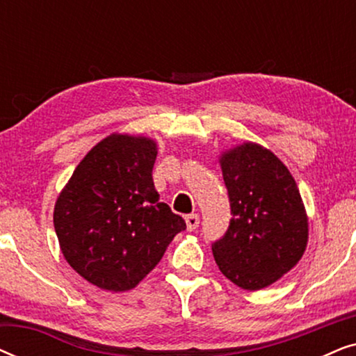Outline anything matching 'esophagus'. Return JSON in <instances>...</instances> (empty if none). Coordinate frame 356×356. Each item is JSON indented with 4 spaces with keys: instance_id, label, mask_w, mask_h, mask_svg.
<instances>
[{
    "instance_id": "obj_1",
    "label": "esophagus",
    "mask_w": 356,
    "mask_h": 356,
    "mask_svg": "<svg viewBox=\"0 0 356 356\" xmlns=\"http://www.w3.org/2000/svg\"><path fill=\"white\" fill-rule=\"evenodd\" d=\"M184 220H186L188 232H194L199 227V216H197V213H189V216L184 217Z\"/></svg>"
}]
</instances>
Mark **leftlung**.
Returning <instances> with one entry per match:
<instances>
[{"label":"left lung","mask_w":356,"mask_h":356,"mask_svg":"<svg viewBox=\"0 0 356 356\" xmlns=\"http://www.w3.org/2000/svg\"><path fill=\"white\" fill-rule=\"evenodd\" d=\"M232 220L212 243L213 259L245 290L266 289L293 269L308 245V216L280 159L254 143L220 155Z\"/></svg>","instance_id":"1"}]
</instances>
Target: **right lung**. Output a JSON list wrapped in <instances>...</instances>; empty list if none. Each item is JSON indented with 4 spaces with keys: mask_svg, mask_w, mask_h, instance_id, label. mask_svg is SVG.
I'll list each match as a JSON object with an SVG mask.
<instances>
[{
    "mask_svg": "<svg viewBox=\"0 0 356 356\" xmlns=\"http://www.w3.org/2000/svg\"><path fill=\"white\" fill-rule=\"evenodd\" d=\"M155 159L154 139L111 134L81 160L56 199L53 223L63 256L102 290L134 289L186 228L159 201Z\"/></svg>",
    "mask_w": 356,
    "mask_h": 356,
    "instance_id": "obj_1",
    "label": "right lung"
}]
</instances>
